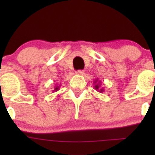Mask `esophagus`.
Listing matches in <instances>:
<instances>
[{"label": "esophagus", "instance_id": "obj_1", "mask_svg": "<svg viewBox=\"0 0 155 155\" xmlns=\"http://www.w3.org/2000/svg\"><path fill=\"white\" fill-rule=\"evenodd\" d=\"M84 73H85V71L84 70H76V74L77 75H81V76H82V75H84Z\"/></svg>", "mask_w": 155, "mask_h": 155}]
</instances>
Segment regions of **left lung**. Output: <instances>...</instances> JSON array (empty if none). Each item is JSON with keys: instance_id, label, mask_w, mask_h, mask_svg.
I'll return each mask as SVG.
<instances>
[{"instance_id": "1", "label": "left lung", "mask_w": 155, "mask_h": 155, "mask_svg": "<svg viewBox=\"0 0 155 155\" xmlns=\"http://www.w3.org/2000/svg\"><path fill=\"white\" fill-rule=\"evenodd\" d=\"M94 84L95 90H97V91L101 92V93H102V92L104 91V87H101V80H99L98 79H96L94 81Z\"/></svg>"}]
</instances>
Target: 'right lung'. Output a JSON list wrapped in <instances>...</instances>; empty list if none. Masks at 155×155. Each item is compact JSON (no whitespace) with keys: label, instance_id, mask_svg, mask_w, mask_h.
Returning a JSON list of instances; mask_svg holds the SVG:
<instances>
[{"label":"right lung","instance_id":"add662e5","mask_svg":"<svg viewBox=\"0 0 155 155\" xmlns=\"http://www.w3.org/2000/svg\"><path fill=\"white\" fill-rule=\"evenodd\" d=\"M60 85H56V86H54V90H52V92H56V91H58L59 89H60Z\"/></svg>","mask_w":155,"mask_h":155}]
</instances>
